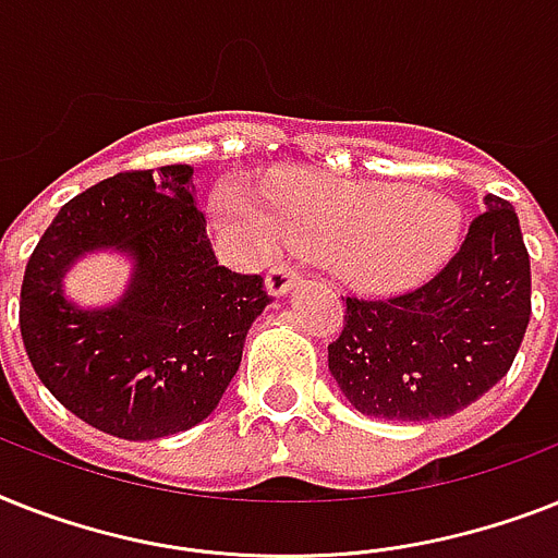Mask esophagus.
Masks as SVG:
<instances>
[{
  "label": "esophagus",
  "mask_w": 558,
  "mask_h": 558,
  "mask_svg": "<svg viewBox=\"0 0 558 558\" xmlns=\"http://www.w3.org/2000/svg\"><path fill=\"white\" fill-rule=\"evenodd\" d=\"M294 283H298V269H294L292 264H287V260H280V264L271 266L269 275H266V289H269V294H275V298L287 294Z\"/></svg>",
  "instance_id": "1"
}]
</instances>
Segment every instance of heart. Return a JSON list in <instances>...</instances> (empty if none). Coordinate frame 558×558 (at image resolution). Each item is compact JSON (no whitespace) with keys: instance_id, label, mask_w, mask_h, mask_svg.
Wrapping results in <instances>:
<instances>
[{"instance_id":"obj_1","label":"heart","mask_w":558,"mask_h":558,"mask_svg":"<svg viewBox=\"0 0 558 558\" xmlns=\"http://www.w3.org/2000/svg\"><path fill=\"white\" fill-rule=\"evenodd\" d=\"M220 211L226 223L266 246L283 238L329 252L343 278L375 292L429 275L452 252L461 226L459 206L438 194L324 174L271 180L264 197L229 183Z\"/></svg>"}]
</instances>
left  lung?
<instances>
[{
	"mask_svg": "<svg viewBox=\"0 0 558 558\" xmlns=\"http://www.w3.org/2000/svg\"><path fill=\"white\" fill-rule=\"evenodd\" d=\"M450 264L396 298H347L329 373L352 407L384 421L447 418L501 381L530 320V255L496 194Z\"/></svg>",
	"mask_w": 558,
	"mask_h": 558,
	"instance_id": "obj_1",
	"label": "left lung"
}]
</instances>
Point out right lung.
<instances>
[{"mask_svg": "<svg viewBox=\"0 0 558 558\" xmlns=\"http://www.w3.org/2000/svg\"><path fill=\"white\" fill-rule=\"evenodd\" d=\"M114 247L135 260L126 294L83 311L61 294L76 256ZM260 275L217 264L192 166L122 171L76 194L25 266V352L59 404L129 441L174 436L220 404L266 310Z\"/></svg>", "mask_w": 558, "mask_h": 558, "instance_id": "1", "label": "right lung"}]
</instances>
